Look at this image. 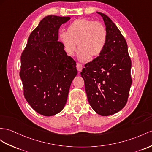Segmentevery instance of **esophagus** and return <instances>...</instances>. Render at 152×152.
<instances>
[{
    "instance_id": "1",
    "label": "esophagus",
    "mask_w": 152,
    "mask_h": 152,
    "mask_svg": "<svg viewBox=\"0 0 152 152\" xmlns=\"http://www.w3.org/2000/svg\"><path fill=\"white\" fill-rule=\"evenodd\" d=\"M77 69L78 70L79 72H81L82 71V69H83V65L81 64H80V63H78V62H77Z\"/></svg>"
}]
</instances>
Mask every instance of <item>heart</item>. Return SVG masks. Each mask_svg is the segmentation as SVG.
<instances>
[{"instance_id":"obj_1","label":"heart","mask_w":152,"mask_h":152,"mask_svg":"<svg viewBox=\"0 0 152 152\" xmlns=\"http://www.w3.org/2000/svg\"><path fill=\"white\" fill-rule=\"evenodd\" d=\"M58 39L68 55L74 54L77 44L78 58L86 61L90 57L97 58L102 53L108 40V31L100 22L79 18L69 24L66 32L59 33Z\"/></svg>"}]
</instances>
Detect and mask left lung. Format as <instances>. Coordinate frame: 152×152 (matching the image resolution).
I'll list each match as a JSON object with an SVG mask.
<instances>
[{
  "label": "left lung",
  "instance_id": "left-lung-1",
  "mask_svg": "<svg viewBox=\"0 0 152 152\" xmlns=\"http://www.w3.org/2000/svg\"><path fill=\"white\" fill-rule=\"evenodd\" d=\"M97 13L104 22L108 40L102 53L85 64L80 75L91 108L100 115L108 116L126 104L132 83V62L126 41L117 26L106 15Z\"/></svg>",
  "mask_w": 152,
  "mask_h": 152
}]
</instances>
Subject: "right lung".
<instances>
[{
	"instance_id": "1",
	"label": "right lung",
	"mask_w": 152,
	"mask_h": 152,
	"mask_svg": "<svg viewBox=\"0 0 152 152\" xmlns=\"http://www.w3.org/2000/svg\"><path fill=\"white\" fill-rule=\"evenodd\" d=\"M69 19L44 17L31 33L21 55L20 77L24 97L35 112L44 116L55 115L64 108L77 74L75 61L58 41L59 28Z\"/></svg>"
}]
</instances>
